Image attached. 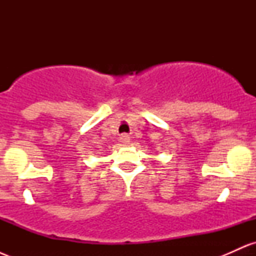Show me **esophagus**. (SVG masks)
Segmentation results:
<instances>
[{
    "label": "esophagus",
    "mask_w": 256,
    "mask_h": 256,
    "mask_svg": "<svg viewBox=\"0 0 256 256\" xmlns=\"http://www.w3.org/2000/svg\"><path fill=\"white\" fill-rule=\"evenodd\" d=\"M119 140H120V142L122 143V144H128V143H130V137H128V134H122Z\"/></svg>",
    "instance_id": "1"
}]
</instances>
